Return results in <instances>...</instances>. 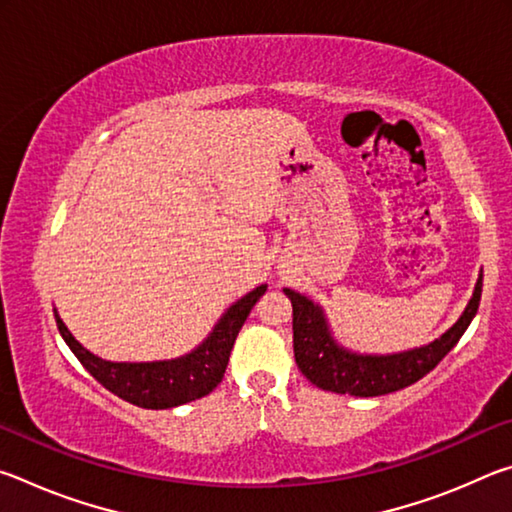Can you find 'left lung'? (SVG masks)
<instances>
[{
	"mask_svg": "<svg viewBox=\"0 0 512 512\" xmlns=\"http://www.w3.org/2000/svg\"><path fill=\"white\" fill-rule=\"evenodd\" d=\"M481 289L483 271L461 318L440 339L397 354H357L341 348L329 332L323 309L302 293L284 289L293 305V354L298 368L311 384L329 393L377 397L400 391L436 368L461 341L479 311Z\"/></svg>",
	"mask_w": 512,
	"mask_h": 512,
	"instance_id": "obj_1",
	"label": "left lung"
}]
</instances>
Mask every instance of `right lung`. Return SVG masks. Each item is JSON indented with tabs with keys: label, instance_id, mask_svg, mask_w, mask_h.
<instances>
[{
	"label": "right lung",
	"instance_id": "obj_1",
	"mask_svg": "<svg viewBox=\"0 0 512 512\" xmlns=\"http://www.w3.org/2000/svg\"><path fill=\"white\" fill-rule=\"evenodd\" d=\"M266 293V284L250 291L248 296L237 300L212 334L198 345L194 352L171 361H151V363H112L94 357L83 345L74 339L72 332L60 320L54 309L58 332L63 336L69 350L83 363V368L99 381L103 388L115 393L121 400L131 402L142 409H171L201 397L210 395L221 384L228 368L232 345L237 341L241 325L246 323L250 309Z\"/></svg>",
	"mask_w": 512,
	"mask_h": 512
}]
</instances>
